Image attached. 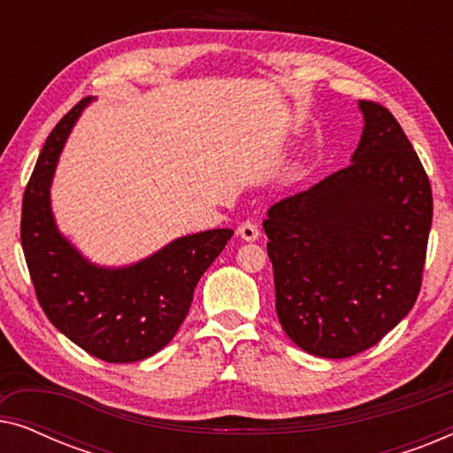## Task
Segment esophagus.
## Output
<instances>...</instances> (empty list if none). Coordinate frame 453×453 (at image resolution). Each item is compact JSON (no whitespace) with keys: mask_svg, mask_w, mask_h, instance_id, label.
<instances>
[{"mask_svg":"<svg viewBox=\"0 0 453 453\" xmlns=\"http://www.w3.org/2000/svg\"><path fill=\"white\" fill-rule=\"evenodd\" d=\"M237 234L245 241H256V239H259V228H257V225H253V222L245 220L237 226Z\"/></svg>","mask_w":453,"mask_h":453,"instance_id":"esophagus-1","label":"esophagus"}]
</instances>
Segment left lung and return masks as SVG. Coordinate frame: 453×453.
<instances>
[{"mask_svg":"<svg viewBox=\"0 0 453 453\" xmlns=\"http://www.w3.org/2000/svg\"><path fill=\"white\" fill-rule=\"evenodd\" d=\"M350 165L276 202L264 231L282 330L309 355L371 349L417 301L433 220L429 177L386 107L358 101Z\"/></svg>","mask_w":453,"mask_h":453,"instance_id":"1","label":"left lung"}]
</instances>
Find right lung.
Listing matches in <instances>:
<instances>
[{"label": "right lung", "mask_w": 453, "mask_h": 453, "mask_svg": "<svg viewBox=\"0 0 453 453\" xmlns=\"http://www.w3.org/2000/svg\"><path fill=\"white\" fill-rule=\"evenodd\" d=\"M90 101L82 98L42 146L22 200V250L49 321L101 361L135 363L171 342L189 311L197 280L233 231L214 228L179 237L123 268L88 262L55 225L51 181L67 135Z\"/></svg>", "instance_id": "right-lung-1"}]
</instances>
